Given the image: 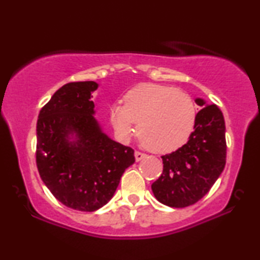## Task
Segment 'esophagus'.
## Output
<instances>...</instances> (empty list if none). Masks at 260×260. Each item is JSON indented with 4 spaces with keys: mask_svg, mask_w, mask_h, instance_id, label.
I'll return each mask as SVG.
<instances>
[{
    "mask_svg": "<svg viewBox=\"0 0 260 260\" xmlns=\"http://www.w3.org/2000/svg\"><path fill=\"white\" fill-rule=\"evenodd\" d=\"M145 157V154L141 151H135V158H136V161H141V159H143Z\"/></svg>",
    "mask_w": 260,
    "mask_h": 260,
    "instance_id": "34e87169",
    "label": "esophagus"
}]
</instances>
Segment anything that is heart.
<instances>
[{
	"label": "heart",
	"instance_id": "heart-1",
	"mask_svg": "<svg viewBox=\"0 0 260 260\" xmlns=\"http://www.w3.org/2000/svg\"><path fill=\"white\" fill-rule=\"evenodd\" d=\"M117 136L127 141L135 134L149 150L166 154L184 145L194 133L198 108L186 92L173 86L141 84L125 94V104L110 110Z\"/></svg>",
	"mask_w": 260,
	"mask_h": 260
}]
</instances>
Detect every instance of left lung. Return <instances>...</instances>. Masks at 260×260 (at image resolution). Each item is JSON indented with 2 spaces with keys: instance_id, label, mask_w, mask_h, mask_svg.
Wrapping results in <instances>:
<instances>
[{
  "instance_id": "left-lung-1",
  "label": "left lung",
  "mask_w": 260,
  "mask_h": 260,
  "mask_svg": "<svg viewBox=\"0 0 260 260\" xmlns=\"http://www.w3.org/2000/svg\"><path fill=\"white\" fill-rule=\"evenodd\" d=\"M201 106L194 133L182 147L162 156L163 172L151 184L152 193L161 204L183 208L197 204L208 193L226 165L225 120L215 104Z\"/></svg>"
}]
</instances>
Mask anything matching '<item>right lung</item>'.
Here are the masks:
<instances>
[{
    "instance_id": "obj_1",
    "label": "right lung",
    "mask_w": 260,
    "mask_h": 260,
    "mask_svg": "<svg viewBox=\"0 0 260 260\" xmlns=\"http://www.w3.org/2000/svg\"><path fill=\"white\" fill-rule=\"evenodd\" d=\"M94 81L60 87L41 109L37 123V166L41 180L66 207L94 212L108 204L134 149L103 133L94 115ZM74 134L76 140L70 141Z\"/></svg>"
}]
</instances>
